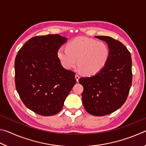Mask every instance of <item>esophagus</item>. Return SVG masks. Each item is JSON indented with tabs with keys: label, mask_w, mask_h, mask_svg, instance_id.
I'll use <instances>...</instances> for the list:
<instances>
[{
	"label": "esophagus",
	"mask_w": 146,
	"mask_h": 146,
	"mask_svg": "<svg viewBox=\"0 0 146 146\" xmlns=\"http://www.w3.org/2000/svg\"><path fill=\"white\" fill-rule=\"evenodd\" d=\"M75 78H76V82H78L79 78H80V76H79V75H78V74H76V75H75Z\"/></svg>",
	"instance_id": "obj_1"
}]
</instances>
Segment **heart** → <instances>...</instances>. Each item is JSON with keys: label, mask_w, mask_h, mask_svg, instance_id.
Segmentation results:
<instances>
[{"label": "heart", "mask_w": 146, "mask_h": 146, "mask_svg": "<svg viewBox=\"0 0 146 146\" xmlns=\"http://www.w3.org/2000/svg\"><path fill=\"white\" fill-rule=\"evenodd\" d=\"M110 51L102 41L80 36L69 42L66 48L58 49L57 56L64 68L78 67L86 75H95L102 71L108 63Z\"/></svg>", "instance_id": "1"}]
</instances>
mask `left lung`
<instances>
[{
	"mask_svg": "<svg viewBox=\"0 0 146 146\" xmlns=\"http://www.w3.org/2000/svg\"><path fill=\"white\" fill-rule=\"evenodd\" d=\"M95 37L108 44L110 58L99 73L78 81L84 88L82 100L86 111L104 116L115 111L126 100L132 84V61L130 52L120 41L107 36Z\"/></svg>",
	"mask_w": 146,
	"mask_h": 146,
	"instance_id": "8db88e82",
	"label": "left lung"
}]
</instances>
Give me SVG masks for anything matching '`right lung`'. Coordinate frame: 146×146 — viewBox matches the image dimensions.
Wrapping results in <instances>:
<instances>
[{"label":"right lung","mask_w":146,"mask_h":146,"mask_svg":"<svg viewBox=\"0 0 146 146\" xmlns=\"http://www.w3.org/2000/svg\"><path fill=\"white\" fill-rule=\"evenodd\" d=\"M66 40L58 34L33 36L16 56V90L24 104L36 114L51 116L60 112L76 84L75 73L64 68L57 56Z\"/></svg>","instance_id":"1"}]
</instances>
